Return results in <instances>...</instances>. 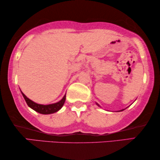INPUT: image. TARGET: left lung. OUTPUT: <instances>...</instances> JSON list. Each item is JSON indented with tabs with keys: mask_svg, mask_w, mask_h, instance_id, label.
I'll use <instances>...</instances> for the list:
<instances>
[{
	"mask_svg": "<svg viewBox=\"0 0 160 160\" xmlns=\"http://www.w3.org/2000/svg\"><path fill=\"white\" fill-rule=\"evenodd\" d=\"M97 105H98V106H99V105H98V103H97ZM123 110H124V109H122V110H121V111H123Z\"/></svg>",
	"mask_w": 160,
	"mask_h": 160,
	"instance_id": "8db88e82",
	"label": "left lung"
}]
</instances>
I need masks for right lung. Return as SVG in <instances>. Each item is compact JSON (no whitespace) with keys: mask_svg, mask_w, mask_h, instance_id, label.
<instances>
[{"mask_svg":"<svg viewBox=\"0 0 160 160\" xmlns=\"http://www.w3.org/2000/svg\"><path fill=\"white\" fill-rule=\"evenodd\" d=\"M22 94L23 97L25 98L28 106H29L30 108L33 109L34 111H37L38 113H41V114H50V113H53L57 112V111H58L63 106V105H64L65 101V97H66V96L65 95L64 97L62 98V100H60V101L58 102H56V103L49 105H41L32 101L31 100H30L29 98L26 97L25 94L23 92H22Z\"/></svg>","mask_w":160,"mask_h":160,"instance_id":"1","label":"right lung"}]
</instances>
